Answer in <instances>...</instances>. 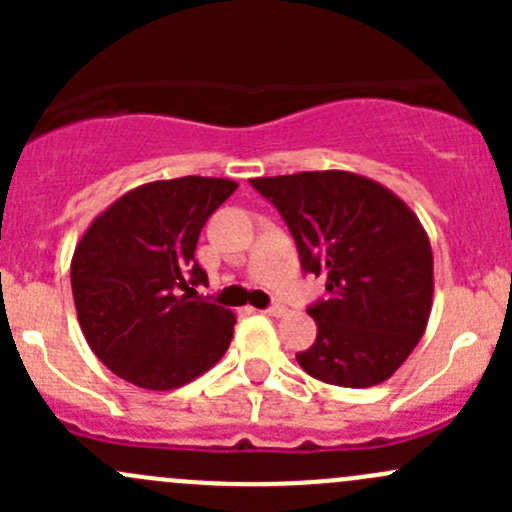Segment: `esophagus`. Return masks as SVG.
Masks as SVG:
<instances>
[{
	"label": "esophagus",
	"mask_w": 512,
	"mask_h": 512,
	"mask_svg": "<svg viewBox=\"0 0 512 512\" xmlns=\"http://www.w3.org/2000/svg\"><path fill=\"white\" fill-rule=\"evenodd\" d=\"M262 314H267V317H285L287 307H285V304H272V307L265 309Z\"/></svg>",
	"instance_id": "1"
}]
</instances>
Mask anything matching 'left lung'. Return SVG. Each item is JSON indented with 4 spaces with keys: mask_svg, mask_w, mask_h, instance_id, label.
Here are the masks:
<instances>
[{
    "mask_svg": "<svg viewBox=\"0 0 512 512\" xmlns=\"http://www.w3.org/2000/svg\"><path fill=\"white\" fill-rule=\"evenodd\" d=\"M292 232L304 272L327 277L309 307L317 342L299 366L324 384L369 389L391 379L426 332L433 252L414 210L349 170L252 178Z\"/></svg>",
    "mask_w": 512,
    "mask_h": 512,
    "instance_id": "1",
    "label": "left lung"
}]
</instances>
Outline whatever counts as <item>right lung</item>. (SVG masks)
<instances>
[{"mask_svg": "<svg viewBox=\"0 0 512 512\" xmlns=\"http://www.w3.org/2000/svg\"><path fill=\"white\" fill-rule=\"evenodd\" d=\"M235 190V180L203 175L153 180L113 200L76 242L71 292L81 332L128 384L178 389L230 347L237 319L198 297L208 275L195 245Z\"/></svg>", "mask_w": 512, "mask_h": 512, "instance_id": "1", "label": "right lung"}]
</instances>
